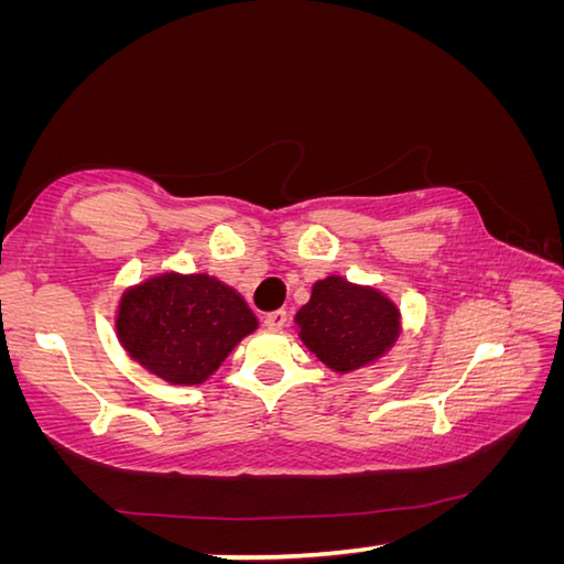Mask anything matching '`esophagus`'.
<instances>
[{"instance_id":"1","label":"esophagus","mask_w":564,"mask_h":564,"mask_svg":"<svg viewBox=\"0 0 564 564\" xmlns=\"http://www.w3.org/2000/svg\"><path fill=\"white\" fill-rule=\"evenodd\" d=\"M285 323H289V313H285V311H273L263 318V326L271 328V330H281Z\"/></svg>"}]
</instances>
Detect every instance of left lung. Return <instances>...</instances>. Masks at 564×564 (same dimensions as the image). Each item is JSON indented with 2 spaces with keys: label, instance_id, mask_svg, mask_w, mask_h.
<instances>
[{
  "label": "left lung",
  "instance_id": "left-lung-1",
  "mask_svg": "<svg viewBox=\"0 0 564 564\" xmlns=\"http://www.w3.org/2000/svg\"><path fill=\"white\" fill-rule=\"evenodd\" d=\"M305 348L336 373L358 370L378 360L400 336V311L368 285L328 275L311 291V301L295 313Z\"/></svg>",
  "mask_w": 564,
  "mask_h": 564
}]
</instances>
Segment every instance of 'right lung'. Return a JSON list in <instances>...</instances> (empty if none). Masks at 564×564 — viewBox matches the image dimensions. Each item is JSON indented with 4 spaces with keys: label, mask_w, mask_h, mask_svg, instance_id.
<instances>
[{
    "label": "right lung",
    "mask_w": 564,
    "mask_h": 564,
    "mask_svg": "<svg viewBox=\"0 0 564 564\" xmlns=\"http://www.w3.org/2000/svg\"><path fill=\"white\" fill-rule=\"evenodd\" d=\"M259 328L253 311L214 275L161 273L121 295L123 350L174 386H198L241 338Z\"/></svg>",
    "instance_id": "right-lung-1"
}]
</instances>
